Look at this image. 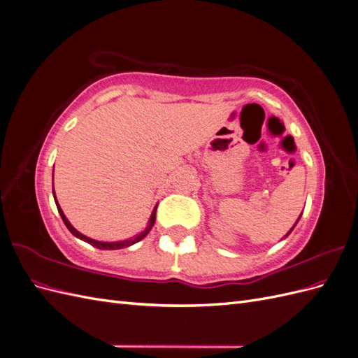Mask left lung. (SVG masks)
<instances>
[{
  "label": "left lung",
  "mask_w": 358,
  "mask_h": 358,
  "mask_svg": "<svg viewBox=\"0 0 358 358\" xmlns=\"http://www.w3.org/2000/svg\"><path fill=\"white\" fill-rule=\"evenodd\" d=\"M300 216H301V215H300ZM300 216H299V220H300ZM299 220H297V222H299ZM297 222H296V224H297ZM296 224H294V225H292V229H291V230H289V231H288V233H287V234H285L284 237H287V236H288V234H289V233H291L292 230H294V227H296Z\"/></svg>",
  "instance_id": "8db88e82"
}]
</instances>
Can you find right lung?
<instances>
[{"mask_svg":"<svg viewBox=\"0 0 358 358\" xmlns=\"http://www.w3.org/2000/svg\"><path fill=\"white\" fill-rule=\"evenodd\" d=\"M53 199H55L57 208H58V212H59V215H61V218H62L64 224H66V227L70 230V233H71L73 236H76V237H78V239H80V241H83V242H86V243H90V245H92V246H95V248H99V249H107V251H110V249L127 248V246H131V245L140 242V241L143 239V237H146V234H148L150 230H152V227H154V224H155V218H157V206H155L154 210H152V215H150V218H149V222H148V225H146V229H145L143 231H140L138 234L133 236L131 239H127V241H119V242H100V241L91 239V237L82 234L80 231L76 230L74 227L70 224V221L67 220V216L64 215V212H62V209H61V206L58 204V200H57V196H55V189H53Z\"/></svg>","mask_w":358,"mask_h":358,"instance_id":"1","label":"right lung"}]
</instances>
